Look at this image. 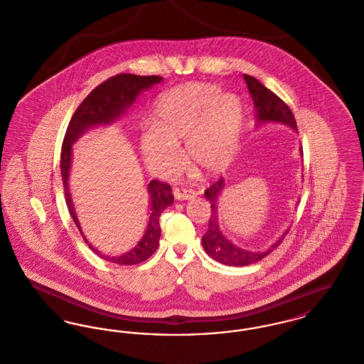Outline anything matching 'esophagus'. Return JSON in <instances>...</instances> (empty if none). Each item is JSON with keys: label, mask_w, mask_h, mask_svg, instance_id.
Listing matches in <instances>:
<instances>
[{"label": "esophagus", "mask_w": 364, "mask_h": 364, "mask_svg": "<svg viewBox=\"0 0 364 364\" xmlns=\"http://www.w3.org/2000/svg\"><path fill=\"white\" fill-rule=\"evenodd\" d=\"M173 193L174 198L177 200H190V199L196 196V193L193 191L186 190V188H176Z\"/></svg>", "instance_id": "1"}]
</instances>
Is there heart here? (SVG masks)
<instances>
[{
    "instance_id": "heart-1",
    "label": "heart",
    "mask_w": 364,
    "mask_h": 364,
    "mask_svg": "<svg viewBox=\"0 0 364 364\" xmlns=\"http://www.w3.org/2000/svg\"><path fill=\"white\" fill-rule=\"evenodd\" d=\"M154 127L140 136V153L151 173H173L186 139L191 162L208 172L225 169L242 135L244 106L236 94L208 83H190L164 92L156 104Z\"/></svg>"
}]
</instances>
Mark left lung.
Wrapping results in <instances>:
<instances>
[{
  "instance_id": "obj_1",
  "label": "left lung",
  "mask_w": 364,
  "mask_h": 364,
  "mask_svg": "<svg viewBox=\"0 0 364 364\" xmlns=\"http://www.w3.org/2000/svg\"><path fill=\"white\" fill-rule=\"evenodd\" d=\"M245 85L248 87L250 95L255 109V125L257 128L264 124L276 122L284 124L297 132V125L294 114L288 105L285 104L273 91L263 86L259 80L250 75H244ZM300 156L303 158V149L299 147ZM225 191L224 178L214 183L210 188L205 191V198L208 199L211 208V215L208 220V232L202 236V245L210 258H213L226 266H247L267 257L276 247L284 240L285 235L289 232V228L273 242L269 248L263 251H251L239 247L237 244L229 240L221 229L220 224V198Z\"/></svg>"
}]
</instances>
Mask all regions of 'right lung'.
Masks as SVG:
<instances>
[{
    "instance_id": "1",
    "label": "right lung",
    "mask_w": 364,
    "mask_h": 364,
    "mask_svg": "<svg viewBox=\"0 0 364 364\" xmlns=\"http://www.w3.org/2000/svg\"><path fill=\"white\" fill-rule=\"evenodd\" d=\"M164 80L161 76H138L131 73H120L110 79H107L102 85L95 87L79 107L73 113L70 119V125L65 132V138L63 141L61 150V177L65 191V200L70 210V217L73 223L80 230L85 242L88 247L102 259L116 263V264H136L143 260L149 259L158 248L159 237H161V226H159V217L164 210L169 208L173 203L174 198L172 195L171 186L151 180L147 184V193H149V223L144 230V235L139 240L138 244L131 248L128 252L122 254L120 257H109L101 254L91 242L87 240L82 226L79 223L76 208L73 206V200L70 196V166H72V146L80 136H83L87 131L101 127V125H110L122 116L127 114V110L136 102L139 95L149 90L150 87L158 85Z\"/></svg>"
}]
</instances>
